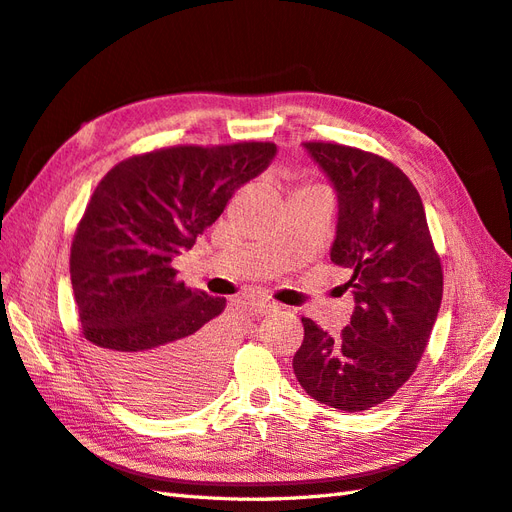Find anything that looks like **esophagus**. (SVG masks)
I'll return each mask as SVG.
<instances>
[{
  "label": "esophagus",
  "instance_id": "34e87169",
  "mask_svg": "<svg viewBox=\"0 0 512 512\" xmlns=\"http://www.w3.org/2000/svg\"><path fill=\"white\" fill-rule=\"evenodd\" d=\"M248 307H251V311L255 313V316H266V313H272V311H277L279 307L274 305V303H270V300H251V303H248Z\"/></svg>",
  "mask_w": 512,
  "mask_h": 512
}]
</instances>
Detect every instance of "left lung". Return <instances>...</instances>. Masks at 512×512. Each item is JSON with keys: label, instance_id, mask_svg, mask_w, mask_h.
Wrapping results in <instances>:
<instances>
[{"label": "left lung", "instance_id": "8db88e82", "mask_svg": "<svg viewBox=\"0 0 512 512\" xmlns=\"http://www.w3.org/2000/svg\"><path fill=\"white\" fill-rule=\"evenodd\" d=\"M337 192L331 261L352 270L355 311L339 337L303 318L294 374L313 400L357 413L389 400L417 368L443 296L419 192L381 155L305 142Z\"/></svg>", "mask_w": 512, "mask_h": 512}]
</instances>
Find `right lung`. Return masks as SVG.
Masks as SVG:
<instances>
[{"label": "right lung", "instance_id": "obj_1", "mask_svg": "<svg viewBox=\"0 0 512 512\" xmlns=\"http://www.w3.org/2000/svg\"><path fill=\"white\" fill-rule=\"evenodd\" d=\"M277 155L272 142L170 147L134 155L99 181L71 244V285L99 374L144 411L212 396L229 333L227 300L177 281L173 257Z\"/></svg>", "mask_w": 512, "mask_h": 512}]
</instances>
